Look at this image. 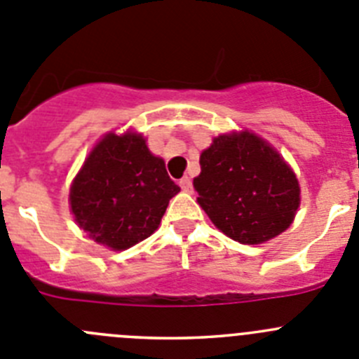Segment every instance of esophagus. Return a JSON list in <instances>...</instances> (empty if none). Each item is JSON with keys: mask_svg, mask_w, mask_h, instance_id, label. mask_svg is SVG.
I'll return each instance as SVG.
<instances>
[{"mask_svg": "<svg viewBox=\"0 0 359 359\" xmlns=\"http://www.w3.org/2000/svg\"><path fill=\"white\" fill-rule=\"evenodd\" d=\"M180 187H182L183 192H192V180H190L189 176L182 177V180H180Z\"/></svg>", "mask_w": 359, "mask_h": 359, "instance_id": "1", "label": "esophagus"}]
</instances>
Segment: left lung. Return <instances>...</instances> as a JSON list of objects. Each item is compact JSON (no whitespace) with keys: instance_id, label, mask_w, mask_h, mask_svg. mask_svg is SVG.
<instances>
[{"instance_id":"1","label":"left lung","mask_w":359,"mask_h":359,"mask_svg":"<svg viewBox=\"0 0 359 359\" xmlns=\"http://www.w3.org/2000/svg\"><path fill=\"white\" fill-rule=\"evenodd\" d=\"M197 203L222 233L259 245L284 233L299 206L291 167L250 132L220 135L201 155Z\"/></svg>"}]
</instances>
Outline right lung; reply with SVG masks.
Instances as JSON below:
<instances>
[{
	"label": "right lung",
	"instance_id": "1",
	"mask_svg": "<svg viewBox=\"0 0 359 359\" xmlns=\"http://www.w3.org/2000/svg\"><path fill=\"white\" fill-rule=\"evenodd\" d=\"M180 187L137 134H109L70 189L75 220L97 243L125 250L151 236Z\"/></svg>",
	"mask_w": 359,
	"mask_h": 359
}]
</instances>
